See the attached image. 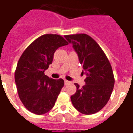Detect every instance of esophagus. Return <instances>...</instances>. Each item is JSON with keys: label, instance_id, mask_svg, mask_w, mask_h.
I'll use <instances>...</instances> for the list:
<instances>
[{"label": "esophagus", "instance_id": "1", "mask_svg": "<svg viewBox=\"0 0 133 133\" xmlns=\"http://www.w3.org/2000/svg\"><path fill=\"white\" fill-rule=\"evenodd\" d=\"M70 83V82L68 80H66V79H65V80H64V84H65V85H68V84H69Z\"/></svg>", "mask_w": 133, "mask_h": 133}]
</instances>
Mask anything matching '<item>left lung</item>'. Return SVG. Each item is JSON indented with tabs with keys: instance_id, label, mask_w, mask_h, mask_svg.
I'll list each match as a JSON object with an SVG mask.
<instances>
[{
	"instance_id": "1",
	"label": "left lung",
	"mask_w": 133,
	"mask_h": 133,
	"mask_svg": "<svg viewBox=\"0 0 133 133\" xmlns=\"http://www.w3.org/2000/svg\"><path fill=\"white\" fill-rule=\"evenodd\" d=\"M73 45L79 63L83 65L86 84L71 96L74 107L84 115H92L100 111L109 100L115 84L111 65L99 45L86 34L65 35ZM84 74V71H83Z\"/></svg>"
}]
</instances>
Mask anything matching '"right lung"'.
<instances>
[{"label":"right lung","mask_w":133,"mask_h":133,"mask_svg":"<svg viewBox=\"0 0 133 133\" xmlns=\"http://www.w3.org/2000/svg\"><path fill=\"white\" fill-rule=\"evenodd\" d=\"M66 45L59 35H43L26 47L18 60L15 72L17 92L31 112L43 115L54 107L64 81L49 78L44 72L52 63L55 51Z\"/></svg>","instance_id":"1"}]
</instances>
